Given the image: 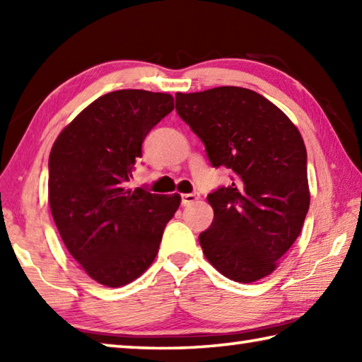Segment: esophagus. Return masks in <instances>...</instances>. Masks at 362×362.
<instances>
[{
	"label": "esophagus",
	"instance_id": "esophagus-1",
	"mask_svg": "<svg viewBox=\"0 0 362 362\" xmlns=\"http://www.w3.org/2000/svg\"><path fill=\"white\" fill-rule=\"evenodd\" d=\"M198 199H199V193H185L182 194V206H189Z\"/></svg>",
	"mask_w": 362,
	"mask_h": 362
}]
</instances>
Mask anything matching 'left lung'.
<instances>
[{
  "label": "left lung",
  "mask_w": 362,
  "mask_h": 362,
  "mask_svg": "<svg viewBox=\"0 0 362 362\" xmlns=\"http://www.w3.org/2000/svg\"><path fill=\"white\" fill-rule=\"evenodd\" d=\"M175 110L212 166L233 173L228 187L207 194L214 220L199 235L206 259L236 283L268 276L296 243L310 207L302 136L276 105L236 86L177 93Z\"/></svg>",
  "instance_id": "obj_1"
}]
</instances>
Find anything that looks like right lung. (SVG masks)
I'll use <instances>...</instances> for the list:
<instances>
[{
  "mask_svg": "<svg viewBox=\"0 0 362 362\" xmlns=\"http://www.w3.org/2000/svg\"><path fill=\"white\" fill-rule=\"evenodd\" d=\"M174 110L173 95L108 93L59 134L49 155V206L65 247L99 284H129L158 254L180 194L126 187L142 144Z\"/></svg>",
  "mask_w": 362,
  "mask_h": 362,
  "instance_id": "right-lung-1",
  "label": "right lung"
}]
</instances>
